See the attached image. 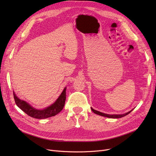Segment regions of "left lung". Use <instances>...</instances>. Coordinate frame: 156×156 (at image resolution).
I'll return each mask as SVG.
<instances>
[{
	"instance_id": "1",
	"label": "left lung",
	"mask_w": 156,
	"mask_h": 156,
	"mask_svg": "<svg viewBox=\"0 0 156 156\" xmlns=\"http://www.w3.org/2000/svg\"><path fill=\"white\" fill-rule=\"evenodd\" d=\"M91 109L95 114H98V115H100V116H104V117H107V118H122V117H124V116L128 115V114L132 112V110H133L132 109V111H129V112H128L125 114H105V113L99 112L98 111L94 110L93 108H91Z\"/></svg>"
}]
</instances>
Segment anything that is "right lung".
Segmentation results:
<instances>
[{"mask_svg":"<svg viewBox=\"0 0 156 156\" xmlns=\"http://www.w3.org/2000/svg\"><path fill=\"white\" fill-rule=\"evenodd\" d=\"M66 87L64 88L62 92L58 97V99L55 101L54 104L44 109H37L33 108L26 101L20 99L16 95L14 92H13V95L15 102L18 107L27 114L28 116L36 119H45L55 116L56 114L62 110L65 104L66 98Z\"/></svg>","mask_w":156,"mask_h":156,"instance_id":"1","label":"right lung"}]
</instances>
